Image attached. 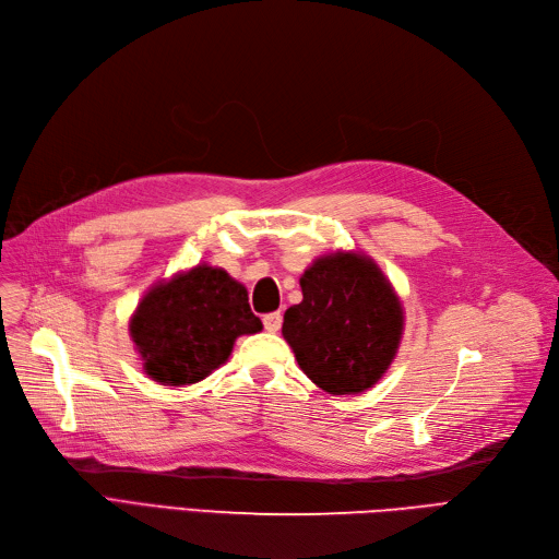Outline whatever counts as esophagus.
Wrapping results in <instances>:
<instances>
[{"label":"esophagus","instance_id":"esophagus-1","mask_svg":"<svg viewBox=\"0 0 559 559\" xmlns=\"http://www.w3.org/2000/svg\"><path fill=\"white\" fill-rule=\"evenodd\" d=\"M262 322H264V330H266V332H278V330H281V322H283V316H281L278 311L266 313V316L262 318Z\"/></svg>","mask_w":559,"mask_h":559}]
</instances>
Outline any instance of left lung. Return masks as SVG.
<instances>
[{
  "instance_id": "obj_1",
  "label": "left lung",
  "mask_w": 559,
  "mask_h": 559,
  "mask_svg": "<svg viewBox=\"0 0 559 559\" xmlns=\"http://www.w3.org/2000/svg\"><path fill=\"white\" fill-rule=\"evenodd\" d=\"M304 299L283 316L301 371L330 394H357L385 373L400 348L404 311L369 258L334 253L301 281Z\"/></svg>"
}]
</instances>
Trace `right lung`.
Masks as SVG:
<instances>
[{
	"instance_id": "1",
	"label": "right lung",
	"mask_w": 559,
	"mask_h": 559,
	"mask_svg": "<svg viewBox=\"0 0 559 559\" xmlns=\"http://www.w3.org/2000/svg\"><path fill=\"white\" fill-rule=\"evenodd\" d=\"M260 330L246 287L206 264L155 285L130 322L143 369L176 388L202 381L229 357L237 336Z\"/></svg>"
}]
</instances>
